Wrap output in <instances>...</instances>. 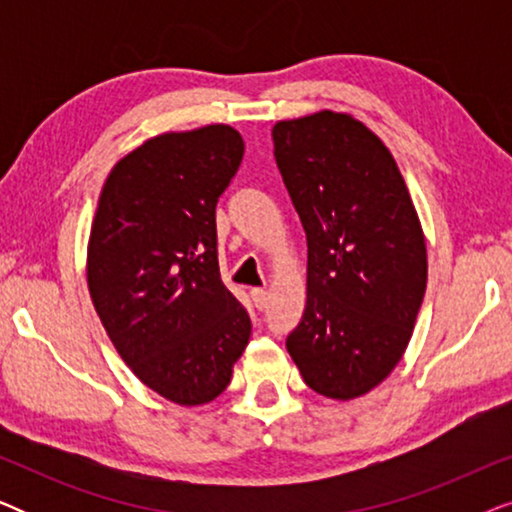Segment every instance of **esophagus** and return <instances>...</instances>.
Masks as SVG:
<instances>
[{"label": "esophagus", "mask_w": 512, "mask_h": 512, "mask_svg": "<svg viewBox=\"0 0 512 512\" xmlns=\"http://www.w3.org/2000/svg\"><path fill=\"white\" fill-rule=\"evenodd\" d=\"M251 300H254V307L258 312H263L265 307H268V300H270V293L265 289H251Z\"/></svg>", "instance_id": "esophagus-1"}]
</instances>
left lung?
<instances>
[{
	"instance_id": "1",
	"label": "left lung",
	"mask_w": 512,
	"mask_h": 512,
	"mask_svg": "<svg viewBox=\"0 0 512 512\" xmlns=\"http://www.w3.org/2000/svg\"><path fill=\"white\" fill-rule=\"evenodd\" d=\"M275 160L307 235V305L286 349L305 384L349 401L408 347L426 291V244L387 146L347 114L279 121Z\"/></svg>"
}]
</instances>
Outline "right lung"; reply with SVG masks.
<instances>
[{
	"label": "right lung",
	"mask_w": 512,
	"mask_h": 512,
	"mask_svg": "<svg viewBox=\"0 0 512 512\" xmlns=\"http://www.w3.org/2000/svg\"><path fill=\"white\" fill-rule=\"evenodd\" d=\"M242 156L230 125L153 137L109 172L90 228L102 326L132 373L179 405L214 401L251 335L216 249V202Z\"/></svg>",
	"instance_id": "1"
}]
</instances>
